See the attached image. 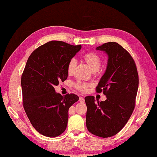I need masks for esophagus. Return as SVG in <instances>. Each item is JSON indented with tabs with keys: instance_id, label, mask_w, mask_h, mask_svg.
Masks as SVG:
<instances>
[{
	"instance_id": "34e87169",
	"label": "esophagus",
	"mask_w": 157,
	"mask_h": 157,
	"mask_svg": "<svg viewBox=\"0 0 157 157\" xmlns=\"http://www.w3.org/2000/svg\"><path fill=\"white\" fill-rule=\"evenodd\" d=\"M79 101L80 102H85V100H84V98H82V97H79Z\"/></svg>"
}]
</instances>
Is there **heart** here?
<instances>
[{
  "instance_id": "1",
  "label": "heart",
  "mask_w": 157,
  "mask_h": 157,
  "mask_svg": "<svg viewBox=\"0 0 157 157\" xmlns=\"http://www.w3.org/2000/svg\"><path fill=\"white\" fill-rule=\"evenodd\" d=\"M82 59L93 72L98 71L101 66L102 61L101 56L94 52H89L86 53V54L82 56ZM75 67L76 63L74 60H70L67 64V74L69 75H71L73 74ZM73 86H74V88L78 91L84 93L88 91V88L90 87L91 84L84 82L78 81L74 83Z\"/></svg>"
}]
</instances>
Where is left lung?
I'll list each match as a JSON object with an SVG mask.
<instances>
[{"instance_id": "1", "label": "left lung", "mask_w": 157, "mask_h": 157, "mask_svg": "<svg viewBox=\"0 0 157 157\" xmlns=\"http://www.w3.org/2000/svg\"><path fill=\"white\" fill-rule=\"evenodd\" d=\"M96 48L109 56L106 71L96 88V92H102L106 100L96 102L93 96L85 97L86 123L91 134L109 138L121 131L134 111L138 73L134 59L118 43L109 42Z\"/></svg>"}]
</instances>
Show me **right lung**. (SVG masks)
<instances>
[{
	"mask_svg": "<svg viewBox=\"0 0 157 157\" xmlns=\"http://www.w3.org/2000/svg\"><path fill=\"white\" fill-rule=\"evenodd\" d=\"M81 48L50 41L34 50L26 63L21 79L23 106L33 127L43 136L55 138L66 129L69 109L79 97L56 93L55 86L67 78L68 63Z\"/></svg>",
	"mask_w": 157,
	"mask_h": 157,
	"instance_id": "add662e5",
	"label": "right lung"
}]
</instances>
